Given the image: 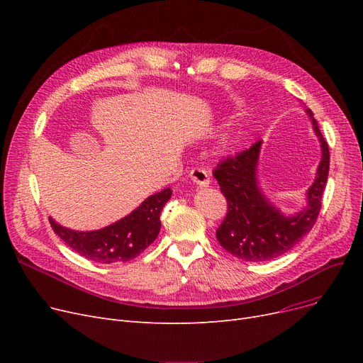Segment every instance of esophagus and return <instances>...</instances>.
Returning <instances> with one entry per match:
<instances>
[{"label":"esophagus","mask_w":363,"mask_h":363,"mask_svg":"<svg viewBox=\"0 0 363 363\" xmlns=\"http://www.w3.org/2000/svg\"><path fill=\"white\" fill-rule=\"evenodd\" d=\"M189 178H191V181L200 186H207L208 184H211V177H208L207 170H204L201 167H194L189 170Z\"/></svg>","instance_id":"34e87169"}]
</instances>
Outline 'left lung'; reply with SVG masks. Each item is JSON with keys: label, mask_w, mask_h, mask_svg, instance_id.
I'll use <instances>...</instances> for the list:
<instances>
[{"label": "left lung", "mask_w": 363, "mask_h": 363, "mask_svg": "<svg viewBox=\"0 0 363 363\" xmlns=\"http://www.w3.org/2000/svg\"><path fill=\"white\" fill-rule=\"evenodd\" d=\"M308 114L320 141L322 159L316 179L308 189V206L304 211L294 216H284L262 194L256 178L262 141L235 156H228L213 170L228 204L226 216L216 230V238L233 256L245 262L275 259L293 249L316 223L328 181L330 148L313 113L308 110Z\"/></svg>", "instance_id": "obj_1"}]
</instances>
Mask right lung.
I'll list each match as a JSON object with an SVG mask.
<instances>
[{"label": "right lung", "instance_id": "obj_1", "mask_svg": "<svg viewBox=\"0 0 363 363\" xmlns=\"http://www.w3.org/2000/svg\"><path fill=\"white\" fill-rule=\"evenodd\" d=\"M172 197V189L150 196L130 215L99 231L81 233L67 230L50 218L52 231L72 250L88 260L99 263L128 262L143 253L160 231L163 206Z\"/></svg>", "mask_w": 363, "mask_h": 363}]
</instances>
